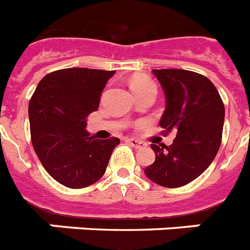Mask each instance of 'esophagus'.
I'll return each mask as SVG.
<instances>
[{"label":"esophagus","mask_w":250,"mask_h":250,"mask_svg":"<svg viewBox=\"0 0 250 250\" xmlns=\"http://www.w3.org/2000/svg\"><path fill=\"white\" fill-rule=\"evenodd\" d=\"M126 142L129 143V145H131L134 148H143L145 147V143L142 141H138V139H134V138H129V139H126Z\"/></svg>","instance_id":"1"}]
</instances>
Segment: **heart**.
I'll return each mask as SVG.
<instances>
[{"label":"heart","mask_w":250,"mask_h":250,"mask_svg":"<svg viewBox=\"0 0 250 250\" xmlns=\"http://www.w3.org/2000/svg\"><path fill=\"white\" fill-rule=\"evenodd\" d=\"M130 86L137 95L149 93V91L156 93V85L153 83L152 80L145 75L134 76L130 81Z\"/></svg>","instance_id":"b5f03b06"}]
</instances>
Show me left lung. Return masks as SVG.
I'll list each match as a JSON object with an SVG mask.
<instances>
[{"label": "left lung", "instance_id": "1", "mask_svg": "<svg viewBox=\"0 0 250 250\" xmlns=\"http://www.w3.org/2000/svg\"><path fill=\"white\" fill-rule=\"evenodd\" d=\"M167 98L160 120L163 134L175 133L170 146L153 145L156 153L146 175L157 185L175 188L203 174L222 141L225 104L210 80L186 69H153Z\"/></svg>", "mask_w": 250, "mask_h": 250}]
</instances>
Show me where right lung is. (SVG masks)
Masks as SVG:
<instances>
[{
    "instance_id": "add662e5",
    "label": "right lung",
    "mask_w": 250,
    "mask_h": 250,
    "mask_svg": "<svg viewBox=\"0 0 250 250\" xmlns=\"http://www.w3.org/2000/svg\"><path fill=\"white\" fill-rule=\"evenodd\" d=\"M115 71L64 68L46 75L28 107L31 139L45 170L61 185L83 188L103 177L119 138L95 139L85 130Z\"/></svg>"
}]
</instances>
